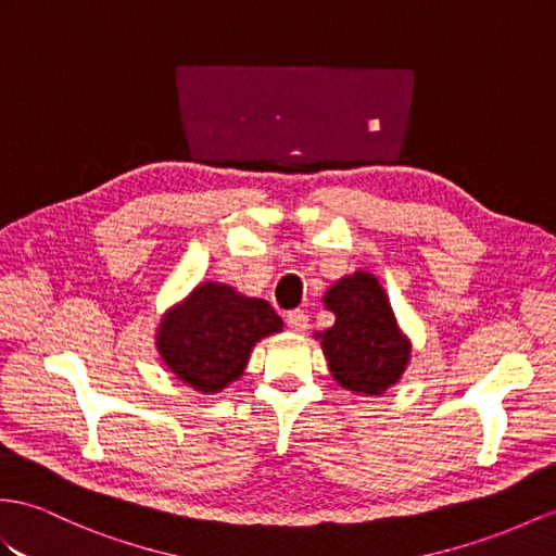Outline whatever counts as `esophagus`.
<instances>
[{"instance_id": "1", "label": "esophagus", "mask_w": 556, "mask_h": 556, "mask_svg": "<svg viewBox=\"0 0 556 556\" xmlns=\"http://www.w3.org/2000/svg\"><path fill=\"white\" fill-rule=\"evenodd\" d=\"M286 320H288L292 332H306L308 330V316L304 314V311H290Z\"/></svg>"}]
</instances>
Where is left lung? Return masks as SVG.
Returning <instances> with one entry per match:
<instances>
[{"instance_id":"8db88e82","label":"left lung","mask_w":556,"mask_h":556,"mask_svg":"<svg viewBox=\"0 0 556 556\" xmlns=\"http://www.w3.org/2000/svg\"><path fill=\"white\" fill-rule=\"evenodd\" d=\"M323 304L334 314V325L314 337L334 382L358 396H382L408 368L413 344L380 280L354 270L332 282Z\"/></svg>"}]
</instances>
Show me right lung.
<instances>
[{
  "mask_svg": "<svg viewBox=\"0 0 556 556\" xmlns=\"http://www.w3.org/2000/svg\"><path fill=\"white\" fill-rule=\"evenodd\" d=\"M276 332L282 320L266 300L207 280L165 311L155 346L176 380L198 394H219L248 368L254 344Z\"/></svg>",
  "mask_w": 556,
  "mask_h": 556,
  "instance_id": "add662e5",
  "label": "right lung"
}]
</instances>
